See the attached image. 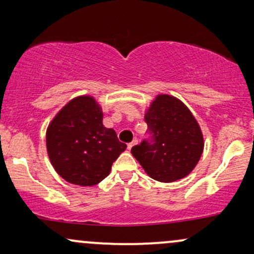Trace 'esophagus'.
Returning a JSON list of instances; mask_svg holds the SVG:
<instances>
[{
  "instance_id": "1",
  "label": "esophagus",
  "mask_w": 254,
  "mask_h": 254,
  "mask_svg": "<svg viewBox=\"0 0 254 254\" xmlns=\"http://www.w3.org/2000/svg\"><path fill=\"white\" fill-rule=\"evenodd\" d=\"M137 143H138V141H137V139H133L132 142H130V143L127 144V149H131V148H132L133 145L137 144Z\"/></svg>"
}]
</instances>
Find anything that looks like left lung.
Wrapping results in <instances>:
<instances>
[{
  "label": "left lung",
  "mask_w": 254,
  "mask_h": 254,
  "mask_svg": "<svg viewBox=\"0 0 254 254\" xmlns=\"http://www.w3.org/2000/svg\"><path fill=\"white\" fill-rule=\"evenodd\" d=\"M148 138L131 148L147 174L161 183L185 178L202 156L204 142L199 125L179 99L157 95L144 116Z\"/></svg>",
  "instance_id": "8db88e82"
}]
</instances>
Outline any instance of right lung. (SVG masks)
Segmentation results:
<instances>
[{
  "mask_svg": "<svg viewBox=\"0 0 254 254\" xmlns=\"http://www.w3.org/2000/svg\"><path fill=\"white\" fill-rule=\"evenodd\" d=\"M46 148L56 172L68 183L97 185L127 148L113 129L103 125V111L94 98L69 101L49 125Z\"/></svg>",
  "mask_w": 254,
  "mask_h": 254,
  "instance_id": "1",
  "label": "right lung"
}]
</instances>
